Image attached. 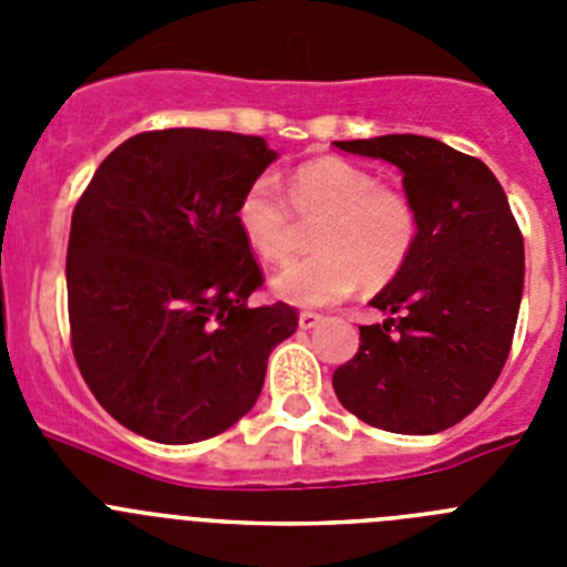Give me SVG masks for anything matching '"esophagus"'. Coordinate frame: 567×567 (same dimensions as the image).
Returning <instances> with one entry per match:
<instances>
[{"mask_svg": "<svg viewBox=\"0 0 567 567\" xmlns=\"http://www.w3.org/2000/svg\"><path fill=\"white\" fill-rule=\"evenodd\" d=\"M298 323H300V329H315V327H320V323H323V315H318V312H300Z\"/></svg>", "mask_w": 567, "mask_h": 567, "instance_id": "34e87169", "label": "esophagus"}]
</instances>
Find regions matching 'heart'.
Returning a JSON list of instances; mask_svg holds the SVG:
<instances>
[{
    "instance_id": "obj_1",
    "label": "heart",
    "mask_w": 567,
    "mask_h": 567,
    "mask_svg": "<svg viewBox=\"0 0 567 567\" xmlns=\"http://www.w3.org/2000/svg\"><path fill=\"white\" fill-rule=\"evenodd\" d=\"M296 215L292 216L291 213ZM298 217L312 229L318 255L280 269L272 289L298 307H329L363 278L383 287L409 264L420 238L412 195L378 184V175L338 155L300 164L287 182V198L272 178H255L235 204V224L249 247L267 260H287L298 247Z\"/></svg>"
}]
</instances>
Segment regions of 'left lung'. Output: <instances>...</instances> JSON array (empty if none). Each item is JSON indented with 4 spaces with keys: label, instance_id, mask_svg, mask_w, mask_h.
<instances>
[{
    "label": "left lung",
    "instance_id": "obj_1",
    "mask_svg": "<svg viewBox=\"0 0 567 567\" xmlns=\"http://www.w3.org/2000/svg\"><path fill=\"white\" fill-rule=\"evenodd\" d=\"M400 167L420 213L412 258L372 307L332 385L343 409L394 434H434L468 417L497 383L523 300L525 247L488 167L437 138L378 135L338 142Z\"/></svg>",
    "mask_w": 567,
    "mask_h": 567
}]
</instances>
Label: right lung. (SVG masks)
<instances>
[{
  "label": "right lung",
  "instance_id": "add662e5",
  "mask_svg": "<svg viewBox=\"0 0 567 567\" xmlns=\"http://www.w3.org/2000/svg\"><path fill=\"white\" fill-rule=\"evenodd\" d=\"M278 158L260 135L147 130L113 150L76 202L68 240L70 346L130 432L184 445L255 405L269 352L298 329L278 300L247 307L264 272L240 193Z\"/></svg>",
  "mask_w": 567,
  "mask_h": 567
}]
</instances>
